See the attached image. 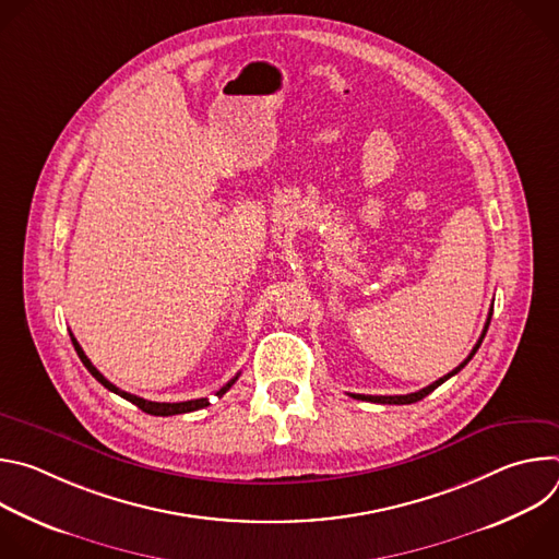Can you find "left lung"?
<instances>
[{"label": "left lung", "instance_id": "obj_1", "mask_svg": "<svg viewBox=\"0 0 559 559\" xmlns=\"http://www.w3.org/2000/svg\"><path fill=\"white\" fill-rule=\"evenodd\" d=\"M491 313H493V309L489 311V318H487V325H485V330H483V336H480V341L475 343V347L471 349V354L464 358V362H460L453 371H449L447 376H442L440 380H436L433 384H429V386H425V389H420V391H416V393H407V395H365V393H352V397H356V401H367V403H380V405H412V403H418V401H423L425 395H429L433 389H438L444 380H449L451 376H455L473 356H475V352L480 349V345H483V338H485V334H487V330H489V323H491Z\"/></svg>", "mask_w": 559, "mask_h": 559}]
</instances>
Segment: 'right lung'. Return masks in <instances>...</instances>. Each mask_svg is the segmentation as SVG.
Returning a JSON list of instances; mask_svg holds the SVG:
<instances>
[{
  "instance_id": "obj_1",
  "label": "right lung",
  "mask_w": 559,
  "mask_h": 559,
  "mask_svg": "<svg viewBox=\"0 0 559 559\" xmlns=\"http://www.w3.org/2000/svg\"><path fill=\"white\" fill-rule=\"evenodd\" d=\"M70 341H72V345H74V352H76V356L82 358V362H84V367L108 389V391H112V393H117V395H121V397H126L128 403H132V405H136L141 412H145V414H150V416H177V414H188V412H197V409H203V407H207L210 405V401L207 397H199V401H186V403H152V401H145V397H139V395H134V393H128V391H123V389H119V386H115L108 378H104L102 376V371L91 362V358L84 354V349H82V345L76 343V338L70 334ZM236 378H238V373L225 384V386H221L218 391H216V395L221 397L234 382H236Z\"/></svg>"
}]
</instances>
